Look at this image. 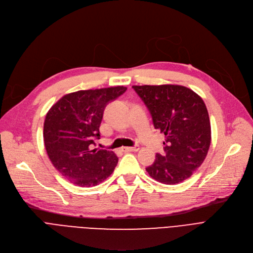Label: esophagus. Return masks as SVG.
Returning <instances> with one entry per match:
<instances>
[{
	"label": "esophagus",
	"mask_w": 253,
	"mask_h": 253,
	"mask_svg": "<svg viewBox=\"0 0 253 253\" xmlns=\"http://www.w3.org/2000/svg\"><path fill=\"white\" fill-rule=\"evenodd\" d=\"M140 149L139 146H133V147H124L123 151L125 152H132V151H138Z\"/></svg>",
	"instance_id": "34e87169"
}]
</instances>
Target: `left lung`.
I'll list each match as a JSON object with an SVG mask.
<instances>
[{"label":"left lung","instance_id":"8db88e82","mask_svg":"<svg viewBox=\"0 0 253 253\" xmlns=\"http://www.w3.org/2000/svg\"><path fill=\"white\" fill-rule=\"evenodd\" d=\"M149 110L155 129L165 133V154H156L146 168L151 177L167 185L182 183L204 161L211 141L206 106L191 88L177 84L132 85Z\"/></svg>","mask_w":253,"mask_h":253}]
</instances>
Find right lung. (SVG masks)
Returning <instances> with one entry per match:
<instances>
[{"mask_svg": "<svg viewBox=\"0 0 253 253\" xmlns=\"http://www.w3.org/2000/svg\"><path fill=\"white\" fill-rule=\"evenodd\" d=\"M126 91L124 85L78 91L63 96L48 111L43 143L54 168L80 187H93L113 172L118 158L113 151L97 149L106 105Z\"/></svg>", "mask_w": 253, "mask_h": 253, "instance_id": "obj_1", "label": "right lung"}]
</instances>
